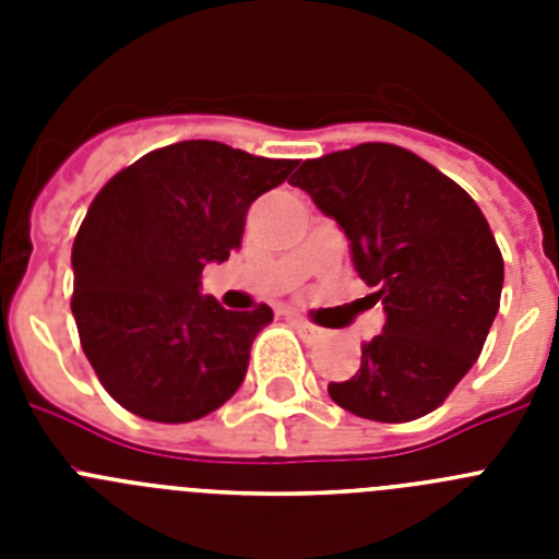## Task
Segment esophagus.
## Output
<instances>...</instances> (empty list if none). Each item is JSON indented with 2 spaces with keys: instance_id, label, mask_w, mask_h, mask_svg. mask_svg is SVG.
I'll return each instance as SVG.
<instances>
[{
  "instance_id": "1",
  "label": "esophagus",
  "mask_w": 559,
  "mask_h": 559,
  "mask_svg": "<svg viewBox=\"0 0 559 559\" xmlns=\"http://www.w3.org/2000/svg\"><path fill=\"white\" fill-rule=\"evenodd\" d=\"M288 319H290V324H294V328L299 330V333H302L308 341L328 338V330H322L319 324L308 322V319H302V316H288Z\"/></svg>"
}]
</instances>
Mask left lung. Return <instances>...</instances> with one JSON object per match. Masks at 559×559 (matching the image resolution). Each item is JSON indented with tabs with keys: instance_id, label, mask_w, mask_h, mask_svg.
Instances as JSON below:
<instances>
[{
	"instance_id": "obj_1",
	"label": "left lung",
	"mask_w": 559,
	"mask_h": 559,
	"mask_svg": "<svg viewBox=\"0 0 559 559\" xmlns=\"http://www.w3.org/2000/svg\"><path fill=\"white\" fill-rule=\"evenodd\" d=\"M290 185L344 229L386 313L358 372L330 383V397L374 423L426 417L471 372L501 305L490 224L445 173L386 142L302 162Z\"/></svg>"
}]
</instances>
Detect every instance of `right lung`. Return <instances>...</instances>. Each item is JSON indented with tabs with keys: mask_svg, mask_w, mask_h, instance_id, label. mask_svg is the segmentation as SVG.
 <instances>
[{
	"mask_svg": "<svg viewBox=\"0 0 559 559\" xmlns=\"http://www.w3.org/2000/svg\"><path fill=\"white\" fill-rule=\"evenodd\" d=\"M294 159L212 140L145 153L95 195L72 246L81 347L103 389L153 423H192L240 389L269 305L226 310L201 296V271L240 249L251 201Z\"/></svg>",
	"mask_w": 559,
	"mask_h": 559,
	"instance_id": "1",
	"label": "right lung"
}]
</instances>
